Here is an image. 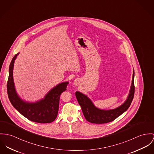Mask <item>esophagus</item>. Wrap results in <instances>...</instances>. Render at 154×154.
Masks as SVG:
<instances>
[{
	"instance_id": "1",
	"label": "esophagus",
	"mask_w": 154,
	"mask_h": 154,
	"mask_svg": "<svg viewBox=\"0 0 154 154\" xmlns=\"http://www.w3.org/2000/svg\"><path fill=\"white\" fill-rule=\"evenodd\" d=\"M79 82H79V80H78V79H75V80L74 81V82H73L74 85H76V86L79 85Z\"/></svg>"
}]
</instances>
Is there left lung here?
<instances>
[{
    "label": "left lung",
    "mask_w": 154,
    "mask_h": 154,
    "mask_svg": "<svg viewBox=\"0 0 154 154\" xmlns=\"http://www.w3.org/2000/svg\"><path fill=\"white\" fill-rule=\"evenodd\" d=\"M134 92V70H133L132 84L128 97L122 105L115 109L110 110L100 109L94 105L93 102L86 95L79 92H76L75 95L86 121L93 124H105L112 122L126 111L133 100Z\"/></svg>",
    "instance_id": "obj_1"
}]
</instances>
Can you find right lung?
I'll use <instances>...</instances> for the list:
<instances>
[{
	"label": "right lung",
	"mask_w": 154,
	"mask_h": 154,
	"mask_svg": "<svg viewBox=\"0 0 154 154\" xmlns=\"http://www.w3.org/2000/svg\"><path fill=\"white\" fill-rule=\"evenodd\" d=\"M18 54L14 55L9 66L7 91L10 102L17 111L29 120L41 124L51 123L57 117L60 94L66 90L69 83L65 82L58 84L39 101L30 103L23 100L16 92L13 78L14 60Z\"/></svg>",
	"instance_id": "right-lung-1"
}]
</instances>
